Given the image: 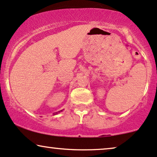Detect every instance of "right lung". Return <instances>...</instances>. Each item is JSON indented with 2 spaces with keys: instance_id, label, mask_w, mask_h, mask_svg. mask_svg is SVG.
<instances>
[{
  "instance_id": "obj_1",
  "label": "right lung",
  "mask_w": 157,
  "mask_h": 157,
  "mask_svg": "<svg viewBox=\"0 0 157 157\" xmlns=\"http://www.w3.org/2000/svg\"><path fill=\"white\" fill-rule=\"evenodd\" d=\"M60 111H62V110H60ZM60 111H58V113H60ZM57 113H56V114H57Z\"/></svg>"
}]
</instances>
